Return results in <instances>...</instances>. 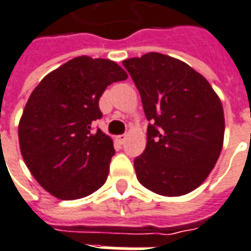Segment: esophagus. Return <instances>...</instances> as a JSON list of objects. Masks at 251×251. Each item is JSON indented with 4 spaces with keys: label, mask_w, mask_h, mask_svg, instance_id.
<instances>
[{
    "label": "esophagus",
    "mask_w": 251,
    "mask_h": 251,
    "mask_svg": "<svg viewBox=\"0 0 251 251\" xmlns=\"http://www.w3.org/2000/svg\"><path fill=\"white\" fill-rule=\"evenodd\" d=\"M115 140L118 141V143H120V144H123L124 140H126V135H119V136L115 137Z\"/></svg>",
    "instance_id": "esophagus-1"
}]
</instances>
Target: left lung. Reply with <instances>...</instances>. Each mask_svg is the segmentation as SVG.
I'll list each match as a JSON object with an SVG mask.
<instances>
[{"instance_id":"8db88e82","label":"left lung","mask_w":251,"mask_h":251,"mask_svg":"<svg viewBox=\"0 0 251 251\" xmlns=\"http://www.w3.org/2000/svg\"><path fill=\"white\" fill-rule=\"evenodd\" d=\"M123 65L151 123L146 150L133 161L137 180L157 195H188L206 180L221 153V100L202 75L173 56L148 52Z\"/></svg>"}]
</instances>
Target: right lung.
<instances>
[{
    "instance_id": "1",
    "label": "right lung",
    "mask_w": 251,
    "mask_h": 251,
    "mask_svg": "<svg viewBox=\"0 0 251 251\" xmlns=\"http://www.w3.org/2000/svg\"><path fill=\"white\" fill-rule=\"evenodd\" d=\"M118 63L82 55L66 62L34 88L18 124L21 154L43 189L59 200L91 195L107 180L114 141L92 132L99 98L127 79Z\"/></svg>"
}]
</instances>
